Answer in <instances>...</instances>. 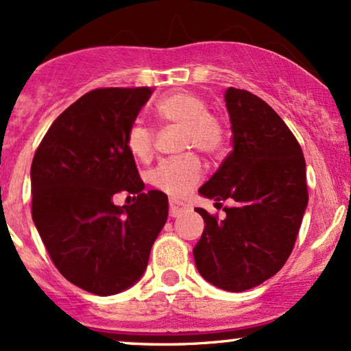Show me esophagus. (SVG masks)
Wrapping results in <instances>:
<instances>
[{"mask_svg": "<svg viewBox=\"0 0 351 351\" xmlns=\"http://www.w3.org/2000/svg\"><path fill=\"white\" fill-rule=\"evenodd\" d=\"M186 211H188L186 204L180 203V201H175V199L170 201V216L171 217H178L181 215H184Z\"/></svg>", "mask_w": 351, "mask_h": 351, "instance_id": "34e87169", "label": "esophagus"}]
</instances>
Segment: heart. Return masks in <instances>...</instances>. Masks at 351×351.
I'll list each match as a JSON object with an SVG mask.
<instances>
[{"instance_id": "obj_1", "label": "heart", "mask_w": 351, "mask_h": 351, "mask_svg": "<svg viewBox=\"0 0 351 351\" xmlns=\"http://www.w3.org/2000/svg\"><path fill=\"white\" fill-rule=\"evenodd\" d=\"M155 115L165 123H175L183 127V148H196L206 156H221L226 148V128L221 120L208 114V106L203 99L188 92H175L167 95L155 106ZM128 152L136 160L152 158L153 132L142 122L128 127L125 136ZM203 176V167L196 155H184L181 158L165 160L152 171L150 180L155 188L173 198H180L195 186Z\"/></svg>"}]
</instances>
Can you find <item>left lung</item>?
<instances>
[{
	"instance_id": "1",
	"label": "left lung",
	"mask_w": 351,
	"mask_h": 351,
	"mask_svg": "<svg viewBox=\"0 0 351 351\" xmlns=\"http://www.w3.org/2000/svg\"><path fill=\"white\" fill-rule=\"evenodd\" d=\"M224 100L232 150L199 195L234 206L224 208L221 221L196 208L204 231L193 256L209 284L243 292L279 272L291 256L308 203L307 178L300 145L271 106L234 87Z\"/></svg>"
}]
</instances>
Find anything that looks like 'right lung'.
<instances>
[{"label": "right lung", "mask_w": 351, "mask_h": 351, "mask_svg": "<svg viewBox=\"0 0 351 351\" xmlns=\"http://www.w3.org/2000/svg\"><path fill=\"white\" fill-rule=\"evenodd\" d=\"M152 92H87L52 122L31 165V213L51 261L67 280L95 295H114L142 277L167 223V195L143 193L125 143ZM117 192L134 194V203L115 207Z\"/></svg>", "instance_id": "obj_1"}]
</instances>
